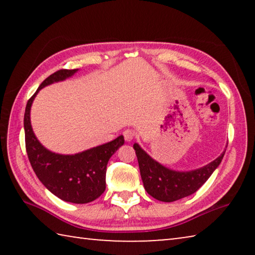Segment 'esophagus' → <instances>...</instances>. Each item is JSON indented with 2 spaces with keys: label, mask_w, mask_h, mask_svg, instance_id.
<instances>
[{
  "label": "esophagus",
  "mask_w": 255,
  "mask_h": 255,
  "mask_svg": "<svg viewBox=\"0 0 255 255\" xmlns=\"http://www.w3.org/2000/svg\"><path fill=\"white\" fill-rule=\"evenodd\" d=\"M124 137L126 141H131L133 139V137H135V132H133L131 129H126V130L124 131Z\"/></svg>",
  "instance_id": "1"
}]
</instances>
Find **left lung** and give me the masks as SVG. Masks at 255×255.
Segmentation results:
<instances>
[{
    "instance_id": "obj_1",
    "label": "left lung",
    "mask_w": 255,
    "mask_h": 255,
    "mask_svg": "<svg viewBox=\"0 0 255 255\" xmlns=\"http://www.w3.org/2000/svg\"><path fill=\"white\" fill-rule=\"evenodd\" d=\"M144 188L148 195L164 202H172L195 193L217 169L224 157L221 156L201 169L176 172L164 167L146 154L138 144H133Z\"/></svg>"
}]
</instances>
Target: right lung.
Segmentation results:
<instances>
[{
    "label": "right lung",
    "instance_id": "1",
    "mask_svg": "<svg viewBox=\"0 0 255 255\" xmlns=\"http://www.w3.org/2000/svg\"><path fill=\"white\" fill-rule=\"evenodd\" d=\"M76 71L59 70L53 73L28 100L23 119L25 149L34 173L51 193L64 201L88 204L105 192L108 161L124 145V136L79 154L60 155L49 152L37 140L30 124V108L38 91L54 82L65 80Z\"/></svg>",
    "mask_w": 255,
    "mask_h": 255
}]
</instances>
